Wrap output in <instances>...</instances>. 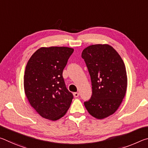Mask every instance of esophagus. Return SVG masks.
<instances>
[{
  "label": "esophagus",
  "instance_id": "obj_1",
  "mask_svg": "<svg viewBox=\"0 0 148 148\" xmlns=\"http://www.w3.org/2000/svg\"><path fill=\"white\" fill-rule=\"evenodd\" d=\"M73 95H74V96L75 97H77L79 96V92H74Z\"/></svg>",
  "mask_w": 148,
  "mask_h": 148
}]
</instances>
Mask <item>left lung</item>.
Here are the masks:
<instances>
[{"mask_svg": "<svg viewBox=\"0 0 148 148\" xmlns=\"http://www.w3.org/2000/svg\"><path fill=\"white\" fill-rule=\"evenodd\" d=\"M82 57L91 76L92 95L84 105L92 116L99 119L113 114L125 96L127 72L119 53L108 44L91 45Z\"/></svg>", "mask_w": 148, "mask_h": 148, "instance_id": "1", "label": "left lung"}]
</instances>
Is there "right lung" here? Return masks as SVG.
I'll list each match as a JSON object with an SVG mask.
<instances>
[{
    "mask_svg": "<svg viewBox=\"0 0 148 148\" xmlns=\"http://www.w3.org/2000/svg\"><path fill=\"white\" fill-rule=\"evenodd\" d=\"M73 51L68 47H40L27 62L25 92L31 106L44 118L56 121L71 106L73 95L65 86L62 71Z\"/></svg>",
    "mask_w": 148,
    "mask_h": 148,
    "instance_id": "obj_1",
    "label": "right lung"
}]
</instances>
